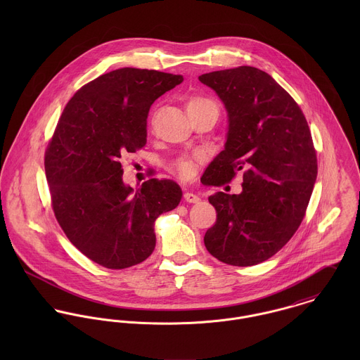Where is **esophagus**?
Returning a JSON list of instances; mask_svg holds the SVG:
<instances>
[{"label":"esophagus","instance_id":"obj_1","mask_svg":"<svg viewBox=\"0 0 360 360\" xmlns=\"http://www.w3.org/2000/svg\"><path fill=\"white\" fill-rule=\"evenodd\" d=\"M184 201L190 202V204H198L201 201V198L197 194L193 193H184Z\"/></svg>","mask_w":360,"mask_h":360}]
</instances>
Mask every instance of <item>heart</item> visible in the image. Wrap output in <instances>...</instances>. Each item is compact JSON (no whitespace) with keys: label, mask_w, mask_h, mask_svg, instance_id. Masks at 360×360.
<instances>
[{"label":"heart","mask_w":360,"mask_h":360,"mask_svg":"<svg viewBox=\"0 0 360 360\" xmlns=\"http://www.w3.org/2000/svg\"><path fill=\"white\" fill-rule=\"evenodd\" d=\"M186 109H187L188 115H195V113H200V112L207 110V109L217 110V106L213 101L204 98V97H191L186 103ZM201 159H202V155L198 154V153L181 155L174 159V162L172 163V167L176 170V173L180 177L188 179L194 174L195 163L200 162Z\"/></svg>","instance_id":"b5f03b06"}]
</instances>
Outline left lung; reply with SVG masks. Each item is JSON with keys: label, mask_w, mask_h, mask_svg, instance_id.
<instances>
[{"label": "left lung", "mask_w": 360, "mask_h": 360, "mask_svg": "<svg viewBox=\"0 0 360 360\" xmlns=\"http://www.w3.org/2000/svg\"><path fill=\"white\" fill-rule=\"evenodd\" d=\"M224 103V150L201 181L223 186L243 170L240 194L209 197L217 219L204 237L223 263L254 266L278 252L298 230L317 176L308 122L294 98L266 72L252 66L198 77Z\"/></svg>", "instance_id": "8db88e82"}]
</instances>
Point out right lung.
Returning <instances> with one entry per match:
<instances>
[{
  "instance_id": "right-lung-1",
  "label": "right lung",
  "mask_w": 360,
  "mask_h": 360,
  "mask_svg": "<svg viewBox=\"0 0 360 360\" xmlns=\"http://www.w3.org/2000/svg\"><path fill=\"white\" fill-rule=\"evenodd\" d=\"M181 75L122 68L83 86L65 106L44 166L55 217L69 241L108 269L153 254L155 220L180 204L173 180L150 179L136 191L123 183L120 159L147 143L151 105Z\"/></svg>"
}]
</instances>
